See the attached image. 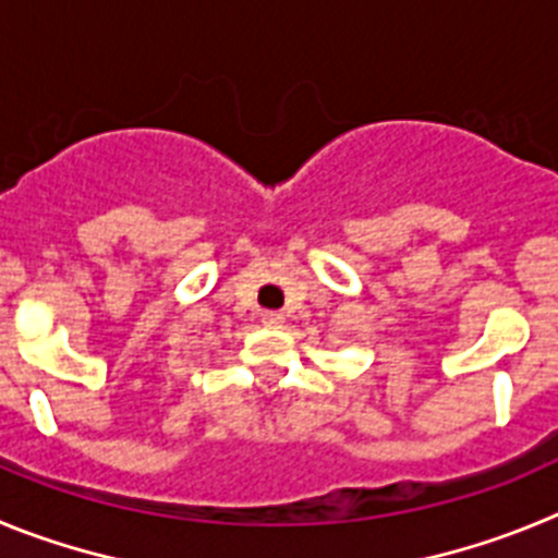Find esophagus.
Here are the masks:
<instances>
[{"label": "esophagus", "mask_w": 558, "mask_h": 558, "mask_svg": "<svg viewBox=\"0 0 558 558\" xmlns=\"http://www.w3.org/2000/svg\"><path fill=\"white\" fill-rule=\"evenodd\" d=\"M264 323L280 325V323H283V314H278V311H264Z\"/></svg>", "instance_id": "1"}]
</instances>
